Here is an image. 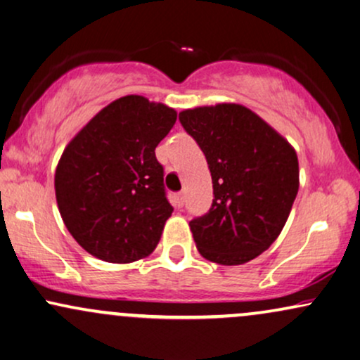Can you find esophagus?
I'll return each instance as SVG.
<instances>
[{
  "instance_id": "obj_1",
  "label": "esophagus",
  "mask_w": 360,
  "mask_h": 360,
  "mask_svg": "<svg viewBox=\"0 0 360 360\" xmlns=\"http://www.w3.org/2000/svg\"><path fill=\"white\" fill-rule=\"evenodd\" d=\"M184 201H186V193H184V191L177 193V194H176V202H177V206H179V207L183 206Z\"/></svg>"
}]
</instances>
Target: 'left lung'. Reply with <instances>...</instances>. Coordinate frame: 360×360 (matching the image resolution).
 <instances>
[{
	"mask_svg": "<svg viewBox=\"0 0 360 360\" xmlns=\"http://www.w3.org/2000/svg\"><path fill=\"white\" fill-rule=\"evenodd\" d=\"M206 155L213 205L189 221L199 253L218 265L257 258L287 223L298 193L297 153L262 117L240 103L179 112Z\"/></svg>",
	"mask_w": 360,
	"mask_h": 360,
	"instance_id": "obj_1",
	"label": "left lung"
}]
</instances>
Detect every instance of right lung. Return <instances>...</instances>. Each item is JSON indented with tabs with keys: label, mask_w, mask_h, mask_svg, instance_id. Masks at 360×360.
<instances>
[{
	"label": "right lung",
	"mask_w": 360,
	"mask_h": 360,
	"mask_svg": "<svg viewBox=\"0 0 360 360\" xmlns=\"http://www.w3.org/2000/svg\"><path fill=\"white\" fill-rule=\"evenodd\" d=\"M177 112L142 95L103 107L65 147L55 171L58 211L85 251L109 263L149 257L172 214L155 147Z\"/></svg>",
	"instance_id": "add662e5"
}]
</instances>
